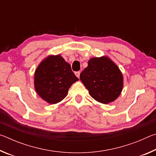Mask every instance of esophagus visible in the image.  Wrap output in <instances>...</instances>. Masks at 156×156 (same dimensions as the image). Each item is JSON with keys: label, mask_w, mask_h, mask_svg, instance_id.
<instances>
[{"label": "esophagus", "mask_w": 156, "mask_h": 156, "mask_svg": "<svg viewBox=\"0 0 156 156\" xmlns=\"http://www.w3.org/2000/svg\"><path fill=\"white\" fill-rule=\"evenodd\" d=\"M80 72H75V74H76V76H77L78 78L80 77Z\"/></svg>", "instance_id": "obj_1"}]
</instances>
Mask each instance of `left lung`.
I'll list each match as a JSON object with an SVG mask.
<instances>
[{
    "mask_svg": "<svg viewBox=\"0 0 156 156\" xmlns=\"http://www.w3.org/2000/svg\"><path fill=\"white\" fill-rule=\"evenodd\" d=\"M80 80L90 96L101 103L107 104L117 98L123 86V78L118 67L107 57L93 58L81 72Z\"/></svg>",
    "mask_w": 156,
    "mask_h": 156,
    "instance_id": "1",
    "label": "left lung"
}]
</instances>
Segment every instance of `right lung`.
I'll use <instances>...</instances> for the list:
<instances>
[{"label":"right lung","instance_id":"1","mask_svg":"<svg viewBox=\"0 0 156 156\" xmlns=\"http://www.w3.org/2000/svg\"><path fill=\"white\" fill-rule=\"evenodd\" d=\"M78 80L70 65L58 55L49 56L39 65L34 84L42 98L50 104H56L65 98L69 88Z\"/></svg>","mask_w":156,"mask_h":156}]
</instances>
